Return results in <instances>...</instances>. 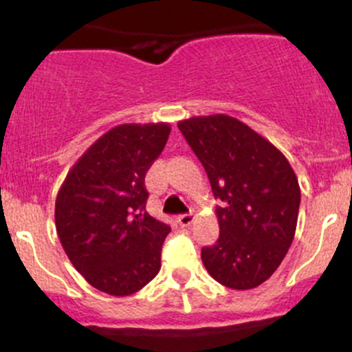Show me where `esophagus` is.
Returning <instances> with one entry per match:
<instances>
[{
	"label": "esophagus",
	"instance_id": "1",
	"mask_svg": "<svg viewBox=\"0 0 352 352\" xmlns=\"http://www.w3.org/2000/svg\"><path fill=\"white\" fill-rule=\"evenodd\" d=\"M193 220H195V215H193V213H184V215H179V218H177L180 227H190V225L193 223Z\"/></svg>",
	"mask_w": 352,
	"mask_h": 352
}]
</instances>
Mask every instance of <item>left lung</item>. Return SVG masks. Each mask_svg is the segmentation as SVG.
Returning a JSON list of instances; mask_svg holds the SVG:
<instances>
[{
	"mask_svg": "<svg viewBox=\"0 0 352 352\" xmlns=\"http://www.w3.org/2000/svg\"><path fill=\"white\" fill-rule=\"evenodd\" d=\"M177 125L223 201L215 210L220 236L201 248V261L227 288H256L292 246L301 201L296 173L280 148L235 117H190Z\"/></svg>",
	"mask_w": 352,
	"mask_h": 352,
	"instance_id": "obj_1",
	"label": "left lung"
}]
</instances>
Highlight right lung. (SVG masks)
Instances as JSON below:
<instances>
[{
    "label": "right lung",
    "instance_id": "right-lung-1",
    "mask_svg": "<svg viewBox=\"0 0 352 352\" xmlns=\"http://www.w3.org/2000/svg\"><path fill=\"white\" fill-rule=\"evenodd\" d=\"M170 129L167 122L116 125L79 157L56 197L64 252L89 285L111 296L137 293L160 270L170 227L145 212V173Z\"/></svg>",
    "mask_w": 352,
    "mask_h": 352
}]
</instances>
